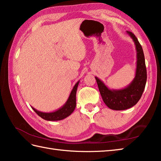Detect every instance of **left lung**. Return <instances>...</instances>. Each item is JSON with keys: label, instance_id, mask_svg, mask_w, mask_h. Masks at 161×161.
<instances>
[{"label": "left lung", "instance_id": "obj_1", "mask_svg": "<svg viewBox=\"0 0 161 161\" xmlns=\"http://www.w3.org/2000/svg\"><path fill=\"white\" fill-rule=\"evenodd\" d=\"M126 32L134 42L137 52L136 76L131 83L123 89L111 90L100 79L95 77L99 91L105 104L109 108L116 111L125 110L137 104L144 91L147 81V69L142 47L134 34L129 31Z\"/></svg>", "mask_w": 161, "mask_h": 161}]
</instances>
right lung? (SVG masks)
Here are the masks:
<instances>
[{"label":"right lung","mask_w":161,"mask_h":161,"mask_svg":"<svg viewBox=\"0 0 161 161\" xmlns=\"http://www.w3.org/2000/svg\"><path fill=\"white\" fill-rule=\"evenodd\" d=\"M79 82H80V81H78L75 84L66 103H65L62 107L59 108L58 110L51 113H43L37 111L36 109L33 108L32 107V108L35 111L37 115L40 116L42 118L46 119V120L57 121L67 118L68 116H69L74 111L75 107H76V92Z\"/></svg>","instance_id":"right-lung-1"}]
</instances>
